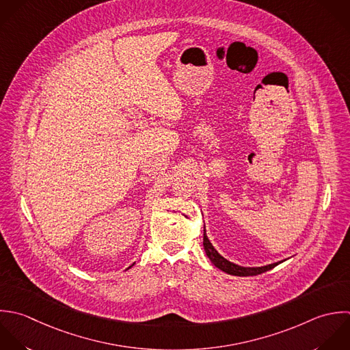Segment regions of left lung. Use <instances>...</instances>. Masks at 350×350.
<instances>
[{"label":"left lung","instance_id":"1","mask_svg":"<svg viewBox=\"0 0 350 350\" xmlns=\"http://www.w3.org/2000/svg\"><path fill=\"white\" fill-rule=\"evenodd\" d=\"M203 247H204V251L208 256V259L213 262V265L215 267H218L219 270L228 273V274H232V275H237V277H251V275H258V274H262V273H266L271 269H274L275 266H278L281 262L278 263H273V265H269V266H263V267H241V266H237L229 260H226L225 258H222L217 251L215 248L213 247V244L210 243V240L207 239V234H206V230H204V234H203Z\"/></svg>","mask_w":350,"mask_h":350}]
</instances>
